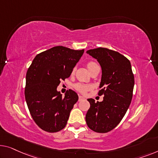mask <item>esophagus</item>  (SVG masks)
Segmentation results:
<instances>
[{
	"label": "esophagus",
	"instance_id": "obj_1",
	"mask_svg": "<svg viewBox=\"0 0 158 158\" xmlns=\"http://www.w3.org/2000/svg\"><path fill=\"white\" fill-rule=\"evenodd\" d=\"M84 98L82 96H79V102H81V101L84 100Z\"/></svg>",
	"mask_w": 158,
	"mask_h": 158
}]
</instances>
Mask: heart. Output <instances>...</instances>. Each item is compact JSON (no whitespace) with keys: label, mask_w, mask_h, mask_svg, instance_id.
I'll list each match as a JSON object with an SVG mask.
<instances>
[{"label":"heart","mask_w":158,"mask_h":158,"mask_svg":"<svg viewBox=\"0 0 158 158\" xmlns=\"http://www.w3.org/2000/svg\"><path fill=\"white\" fill-rule=\"evenodd\" d=\"M96 64L95 62H89L88 64H87V67H88V69H89L90 68H91L93 67V66L96 65ZM74 72V69L73 70V72ZM74 89H76L77 91H79V92L81 93V94H86L87 92V91L89 90V89H90V87L87 85H85V84H80V83H77L76 84H74Z\"/></svg>","instance_id":"heart-1"}]
</instances>
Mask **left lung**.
<instances>
[{"mask_svg":"<svg viewBox=\"0 0 158 158\" xmlns=\"http://www.w3.org/2000/svg\"><path fill=\"white\" fill-rule=\"evenodd\" d=\"M97 60L102 70L98 95L102 102L89 98L90 108L86 115L87 126L96 133H105L116 128L131 104L134 75L130 61L111 49L98 48L86 51Z\"/></svg>","mask_w":158,"mask_h":158,"instance_id":"8db88e82","label":"left lung"}]
</instances>
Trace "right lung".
Segmentation results:
<instances>
[{
	"label": "right lung",
	"mask_w": 158,
	"mask_h": 158,
	"mask_svg": "<svg viewBox=\"0 0 158 158\" xmlns=\"http://www.w3.org/2000/svg\"><path fill=\"white\" fill-rule=\"evenodd\" d=\"M84 49L56 46L37 55L26 74L25 96L31 116L44 131L55 133L67 125L70 111L78 101L72 89L62 97L56 88L69 78Z\"/></svg>",
	"instance_id": "obj_1"
}]
</instances>
